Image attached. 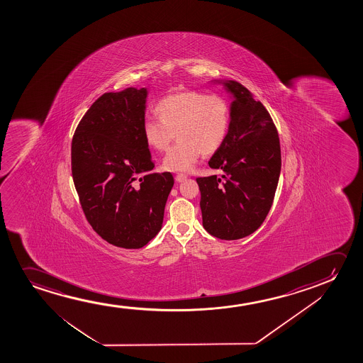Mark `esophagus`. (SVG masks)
<instances>
[{
    "mask_svg": "<svg viewBox=\"0 0 363 363\" xmlns=\"http://www.w3.org/2000/svg\"><path fill=\"white\" fill-rule=\"evenodd\" d=\"M186 179H187V174H177L174 176V179H176L177 182H182V181H184Z\"/></svg>",
    "mask_w": 363,
    "mask_h": 363,
    "instance_id": "34e87169",
    "label": "esophagus"
}]
</instances>
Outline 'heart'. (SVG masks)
Here are the masks:
<instances>
[{
    "label": "heart",
    "mask_w": 363,
    "mask_h": 363,
    "mask_svg": "<svg viewBox=\"0 0 363 363\" xmlns=\"http://www.w3.org/2000/svg\"><path fill=\"white\" fill-rule=\"evenodd\" d=\"M159 119L147 118L143 124L145 143L155 151H166L179 136L177 144L164 156L169 171L192 169L201 154L211 155L222 146L228 134L232 109L219 94L187 90L167 95L156 105Z\"/></svg>",
    "instance_id": "1"
}]
</instances>
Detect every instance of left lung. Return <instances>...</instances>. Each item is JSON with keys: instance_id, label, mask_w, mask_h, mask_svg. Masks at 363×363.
<instances>
[{"instance_id": "obj_1", "label": "left lung", "mask_w": 363, "mask_h": 363, "mask_svg": "<svg viewBox=\"0 0 363 363\" xmlns=\"http://www.w3.org/2000/svg\"><path fill=\"white\" fill-rule=\"evenodd\" d=\"M232 119L223 144L209 167L223 174L197 177L203 227L213 237L235 240L254 233L273 204L281 169L278 130L260 101L229 80Z\"/></svg>"}]
</instances>
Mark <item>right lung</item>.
I'll return each mask as SVG.
<instances>
[{
	"instance_id": "obj_1",
	"label": "right lung",
	"mask_w": 363,
	"mask_h": 363,
	"mask_svg": "<svg viewBox=\"0 0 363 363\" xmlns=\"http://www.w3.org/2000/svg\"><path fill=\"white\" fill-rule=\"evenodd\" d=\"M147 91L105 93L82 118L72 140V176L80 206L108 243L139 249L159 233L174 186L154 169L143 124Z\"/></svg>"
}]
</instances>
